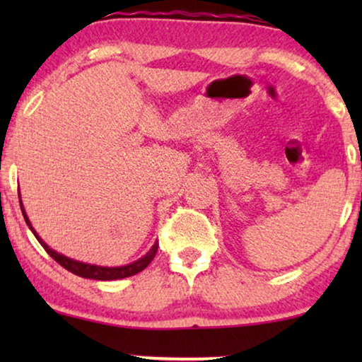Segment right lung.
Masks as SVG:
<instances>
[{"mask_svg":"<svg viewBox=\"0 0 362 362\" xmlns=\"http://www.w3.org/2000/svg\"><path fill=\"white\" fill-rule=\"evenodd\" d=\"M18 194H19V189H18ZM19 204H21V211H23L24 221H26V224L29 226V229H31L33 234L36 235V239L39 240V244L44 247V250H46L47 254L51 255L52 259L56 260L59 265H62L66 270L72 272L74 275L82 276V279H92V280H102V281L127 279V276L136 275L138 272L145 270L146 267L151 264V260L155 259V255H156V252H158V242H156V244L153 245L151 249L148 250L146 254L141 257V259L132 262V264H128V265H122V267H102V265H92V264H86V262L74 260V259H71V257H66V255L59 254V252H56V250H52L51 247H49L46 242H44L41 237L37 235V232L34 230V227L31 226V222H29V219H28L26 211H24V207H23L21 194H19Z\"/></svg>","mask_w":362,"mask_h":362,"instance_id":"obj_1","label":"right lung"}]
</instances>
